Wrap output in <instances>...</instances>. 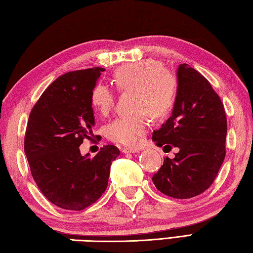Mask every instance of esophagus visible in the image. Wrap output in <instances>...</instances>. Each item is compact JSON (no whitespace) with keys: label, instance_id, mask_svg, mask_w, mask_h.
Masks as SVG:
<instances>
[{"label":"esophagus","instance_id":"esophagus-1","mask_svg":"<svg viewBox=\"0 0 253 253\" xmlns=\"http://www.w3.org/2000/svg\"><path fill=\"white\" fill-rule=\"evenodd\" d=\"M123 152L125 153V154L137 153V152H139V148H136V147H125V148H123Z\"/></svg>","mask_w":253,"mask_h":253}]
</instances>
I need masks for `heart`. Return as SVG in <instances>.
<instances>
[{
    "instance_id": "heart-1",
    "label": "heart",
    "mask_w": 253,
    "mask_h": 253,
    "mask_svg": "<svg viewBox=\"0 0 253 253\" xmlns=\"http://www.w3.org/2000/svg\"><path fill=\"white\" fill-rule=\"evenodd\" d=\"M113 80L119 91H135L136 113L111 122L106 128V136L113 142L134 146L147 130L148 115L158 119L172 111L178 81L174 74L153 59L121 66L115 70ZM91 104L101 114H108L116 104V95L107 84H97L91 91Z\"/></svg>"
}]
</instances>
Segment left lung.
Instances as JSON below:
<instances>
[{
    "label": "left lung",
    "mask_w": 253,
    "mask_h": 253,
    "mask_svg": "<svg viewBox=\"0 0 253 253\" xmlns=\"http://www.w3.org/2000/svg\"><path fill=\"white\" fill-rule=\"evenodd\" d=\"M178 92L173 114L152 139L179 151L154 174L163 194L191 199L212 185L225 157L228 124L224 106L207 78L186 63L177 70Z\"/></svg>",
    "instance_id": "8db88e82"
}]
</instances>
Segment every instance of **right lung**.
Here are the masks:
<instances>
[{
  "mask_svg": "<svg viewBox=\"0 0 253 253\" xmlns=\"http://www.w3.org/2000/svg\"><path fill=\"white\" fill-rule=\"evenodd\" d=\"M104 68L70 71L55 79L30 113L24 153L38 187L57 207L81 211L104 194L111 162L119 155L106 145L96 156L79 146L90 139L95 117L91 91Z\"/></svg>",
  "mask_w": 253,
  "mask_h": 253,
  "instance_id": "obj_1",
  "label": "right lung"
}]
</instances>
